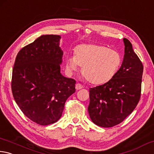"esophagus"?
I'll return each mask as SVG.
<instances>
[{
    "label": "esophagus",
    "instance_id": "1",
    "mask_svg": "<svg viewBox=\"0 0 154 154\" xmlns=\"http://www.w3.org/2000/svg\"><path fill=\"white\" fill-rule=\"evenodd\" d=\"M82 88H83V86L82 85H80V83H77V84L75 85V89L76 90H80Z\"/></svg>",
    "mask_w": 154,
    "mask_h": 154
}]
</instances>
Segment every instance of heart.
<instances>
[{
  "label": "heart",
  "mask_w": 154,
  "mask_h": 154,
  "mask_svg": "<svg viewBox=\"0 0 154 154\" xmlns=\"http://www.w3.org/2000/svg\"><path fill=\"white\" fill-rule=\"evenodd\" d=\"M122 63L120 53L98 45H81L75 48L74 55H68L66 66L69 72L82 67V74L88 82L101 85L116 74Z\"/></svg>",
  "instance_id": "1"
}]
</instances>
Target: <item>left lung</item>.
I'll list each match as a JSON object with an SVG mask.
<instances>
[{"label":"left lung","mask_w":154,"mask_h":154,"mask_svg":"<svg viewBox=\"0 0 154 154\" xmlns=\"http://www.w3.org/2000/svg\"><path fill=\"white\" fill-rule=\"evenodd\" d=\"M125 55L120 68L105 84L91 88L88 111L92 122L104 128L122 122L138 104L143 66L133 46L124 38Z\"/></svg>","instance_id":"8db88e82"}]
</instances>
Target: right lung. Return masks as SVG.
I'll return each instance as SVG.
<instances>
[{
	"mask_svg": "<svg viewBox=\"0 0 154 154\" xmlns=\"http://www.w3.org/2000/svg\"><path fill=\"white\" fill-rule=\"evenodd\" d=\"M59 35H42L21 48L13 69L11 89L16 103L29 120L45 126L61 118L75 80L62 75L63 53Z\"/></svg>",
	"mask_w": 154,
	"mask_h": 154,
	"instance_id": "1",
	"label": "right lung"
}]
</instances>
